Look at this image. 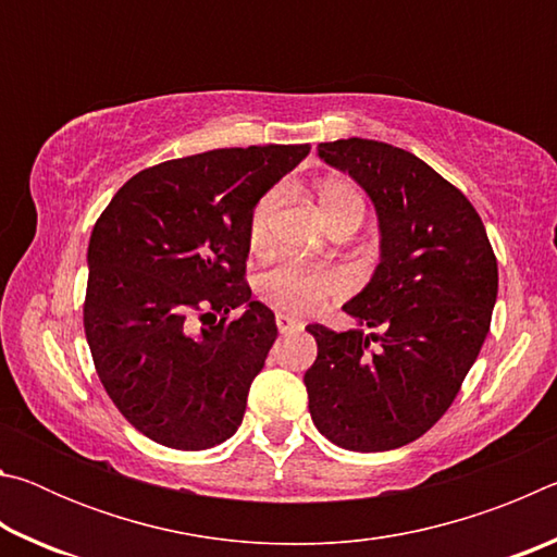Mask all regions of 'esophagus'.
Instances as JSON below:
<instances>
[{
  "label": "esophagus",
  "mask_w": 557,
  "mask_h": 557,
  "mask_svg": "<svg viewBox=\"0 0 557 557\" xmlns=\"http://www.w3.org/2000/svg\"><path fill=\"white\" fill-rule=\"evenodd\" d=\"M275 322H277V329H280V334L295 332V329H299V326H301V322H299V319H295V317H289V314H282V312H277V317H275Z\"/></svg>",
  "instance_id": "34e87169"
}]
</instances>
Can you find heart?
<instances>
[{"instance_id":"heart-1","label":"heart","mask_w":557,"mask_h":557,"mask_svg":"<svg viewBox=\"0 0 557 557\" xmlns=\"http://www.w3.org/2000/svg\"><path fill=\"white\" fill-rule=\"evenodd\" d=\"M280 186L268 188L252 206L248 219V245L252 250H265L272 238V221L280 206ZM319 201L332 225L358 223L366 215V199L358 188L336 178H326L319 186ZM338 289V275L326 268H309L301 262H282V265L262 272L258 277V292L262 299L280 309L297 314H309L324 305L329 295Z\"/></svg>"}]
</instances>
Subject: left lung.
<instances>
[{
	"label": "left lung",
	"mask_w": 557,
	"mask_h": 557,
	"mask_svg": "<svg viewBox=\"0 0 557 557\" xmlns=\"http://www.w3.org/2000/svg\"><path fill=\"white\" fill-rule=\"evenodd\" d=\"M375 203L381 265L344 305L363 329L309 324L317 361L305 373L309 412L336 447L408 445L455 403L492 326L498 265L465 194L422 159L375 139L319 145Z\"/></svg>",
	"instance_id": "obj_1"
}]
</instances>
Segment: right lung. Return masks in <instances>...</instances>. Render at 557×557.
<instances>
[{
    "mask_svg": "<svg viewBox=\"0 0 557 557\" xmlns=\"http://www.w3.org/2000/svg\"><path fill=\"white\" fill-rule=\"evenodd\" d=\"M309 145H250L169 159L112 196L88 245L83 326L98 379L132 428L199 451L240 428L277 338L250 301L248 219ZM248 304L243 315L233 308Z\"/></svg>",
    "mask_w": 557,
    "mask_h": 557,
    "instance_id": "right-lung-1",
    "label": "right lung"
}]
</instances>
